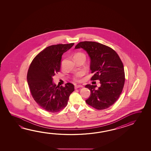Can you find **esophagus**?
<instances>
[{"label": "esophagus", "mask_w": 151, "mask_h": 151, "mask_svg": "<svg viewBox=\"0 0 151 151\" xmlns=\"http://www.w3.org/2000/svg\"><path fill=\"white\" fill-rule=\"evenodd\" d=\"M83 86H82V85H75V89H77V88H80V87H83Z\"/></svg>", "instance_id": "34e87169"}]
</instances>
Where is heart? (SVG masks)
Masks as SVG:
<instances>
[{
  "mask_svg": "<svg viewBox=\"0 0 151 151\" xmlns=\"http://www.w3.org/2000/svg\"><path fill=\"white\" fill-rule=\"evenodd\" d=\"M83 55L82 53H78L77 55ZM76 55V56H77ZM84 75V73L83 72H78V73H77L75 75L74 77V80L76 82H79L81 81L80 78L82 77L83 75Z\"/></svg>",
  "mask_w": 151,
  "mask_h": 151,
  "instance_id": "heart-1",
  "label": "heart"
}]
</instances>
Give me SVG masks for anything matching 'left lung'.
<instances>
[{"label": "left lung", "mask_w": 151, "mask_h": 151, "mask_svg": "<svg viewBox=\"0 0 151 151\" xmlns=\"http://www.w3.org/2000/svg\"><path fill=\"white\" fill-rule=\"evenodd\" d=\"M82 48L91 59L90 69L94 73L91 80H99L101 86L87 84L91 91L87 104L98 110L108 108L118 99L124 86V65L118 55L112 48L100 43L84 41L78 43L75 49Z\"/></svg>", "instance_id": "left-lung-1"}]
</instances>
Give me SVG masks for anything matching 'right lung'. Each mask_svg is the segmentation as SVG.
I'll return each instance as SVG.
<instances>
[{"label": "right lung", "instance_id": "add662e5", "mask_svg": "<svg viewBox=\"0 0 151 151\" xmlns=\"http://www.w3.org/2000/svg\"><path fill=\"white\" fill-rule=\"evenodd\" d=\"M74 45L49 46L35 57L29 66L27 80L32 97L40 107L48 112L55 113L64 108L74 91L72 83H67L65 87H60L53 83L52 78L60 71L62 55Z\"/></svg>", "mask_w": 151, "mask_h": 151}]
</instances>
